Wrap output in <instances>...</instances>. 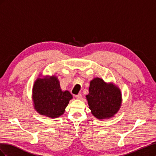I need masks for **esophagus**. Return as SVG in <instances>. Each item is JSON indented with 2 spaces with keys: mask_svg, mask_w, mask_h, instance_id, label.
<instances>
[{
  "mask_svg": "<svg viewBox=\"0 0 156 156\" xmlns=\"http://www.w3.org/2000/svg\"><path fill=\"white\" fill-rule=\"evenodd\" d=\"M75 98H76L77 99H81L82 95L81 94H77V95H75Z\"/></svg>",
  "mask_w": 156,
  "mask_h": 156,
  "instance_id": "1",
  "label": "esophagus"
}]
</instances>
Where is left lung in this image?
<instances>
[{
  "label": "left lung",
  "instance_id": "obj_1",
  "mask_svg": "<svg viewBox=\"0 0 156 156\" xmlns=\"http://www.w3.org/2000/svg\"><path fill=\"white\" fill-rule=\"evenodd\" d=\"M86 98L92 114L98 119H107L114 116L122 103L119 88L98 77L90 83L89 94Z\"/></svg>",
  "mask_w": 156,
  "mask_h": 156
}]
</instances>
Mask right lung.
<instances>
[{
    "instance_id": "right-lung-1",
    "label": "right lung",
    "mask_w": 156,
    "mask_h": 156,
    "mask_svg": "<svg viewBox=\"0 0 156 156\" xmlns=\"http://www.w3.org/2000/svg\"><path fill=\"white\" fill-rule=\"evenodd\" d=\"M72 95L62 91L56 76L37 78L32 88V100L36 111L41 115L56 119L64 114Z\"/></svg>"
}]
</instances>
